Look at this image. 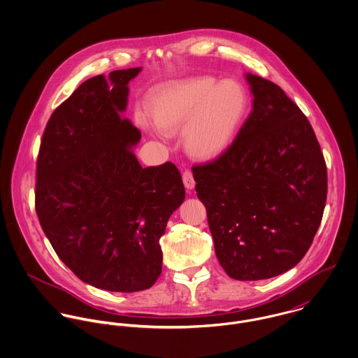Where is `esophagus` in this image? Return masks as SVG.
<instances>
[{"mask_svg":"<svg viewBox=\"0 0 358 358\" xmlns=\"http://www.w3.org/2000/svg\"><path fill=\"white\" fill-rule=\"evenodd\" d=\"M182 181H184V185L187 189H192L195 187V178H194V174L191 170H185L182 173Z\"/></svg>","mask_w":358,"mask_h":358,"instance_id":"1","label":"esophagus"}]
</instances>
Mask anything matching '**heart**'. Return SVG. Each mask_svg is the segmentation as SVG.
<instances>
[{
	"label": "heart",
	"instance_id": "obj_1",
	"mask_svg": "<svg viewBox=\"0 0 358 358\" xmlns=\"http://www.w3.org/2000/svg\"><path fill=\"white\" fill-rule=\"evenodd\" d=\"M248 93L236 80L199 76L171 80L152 94L150 111L164 133L182 129L185 151L200 160L222 155L234 143L248 111ZM137 120L148 126L144 114Z\"/></svg>",
	"mask_w": 358,
	"mask_h": 358
}]
</instances>
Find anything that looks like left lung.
Listing matches in <instances>:
<instances>
[{
    "label": "left lung",
    "mask_w": 358,
    "mask_h": 358,
    "mask_svg": "<svg viewBox=\"0 0 358 358\" xmlns=\"http://www.w3.org/2000/svg\"><path fill=\"white\" fill-rule=\"evenodd\" d=\"M245 77L251 114L222 155L192 167L217 258L241 281L294 268L327 200V164L310 122L278 85Z\"/></svg>",
    "instance_id": "8db88e82"
}]
</instances>
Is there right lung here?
Masks as SVG:
<instances>
[{
    "instance_id": "obj_1",
    "label": "right lung",
    "mask_w": 358,
    "mask_h": 358,
    "mask_svg": "<svg viewBox=\"0 0 358 358\" xmlns=\"http://www.w3.org/2000/svg\"><path fill=\"white\" fill-rule=\"evenodd\" d=\"M141 67L85 80L48 120L37 159L36 211L57 257L82 281L136 292L162 272L159 238L185 199L176 164L141 167V133L122 120Z\"/></svg>"
}]
</instances>
